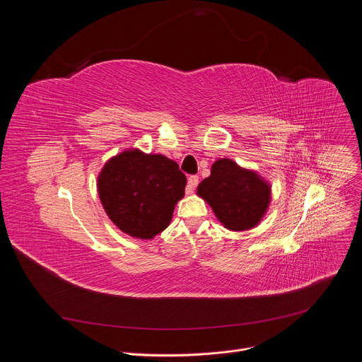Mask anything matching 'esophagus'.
Returning <instances> with one entry per match:
<instances>
[{
    "instance_id": "esophagus-1",
    "label": "esophagus",
    "mask_w": 362,
    "mask_h": 362,
    "mask_svg": "<svg viewBox=\"0 0 362 362\" xmlns=\"http://www.w3.org/2000/svg\"><path fill=\"white\" fill-rule=\"evenodd\" d=\"M197 185H199V176H196V175L190 176V177L187 179V187H186V193H187V194L193 193Z\"/></svg>"
}]
</instances>
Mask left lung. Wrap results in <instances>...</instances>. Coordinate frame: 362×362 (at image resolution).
I'll return each instance as SVG.
<instances>
[{
    "instance_id": "obj_1",
    "label": "left lung",
    "mask_w": 362,
    "mask_h": 362,
    "mask_svg": "<svg viewBox=\"0 0 362 362\" xmlns=\"http://www.w3.org/2000/svg\"><path fill=\"white\" fill-rule=\"evenodd\" d=\"M216 218L230 230H247L261 222L271 202V187L252 170L230 159L212 165L211 176L197 186Z\"/></svg>"
}]
</instances>
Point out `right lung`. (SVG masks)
I'll use <instances>...</instances> for the list:
<instances>
[{
	"label": "right lung",
	"mask_w": 362,
	"mask_h": 362,
	"mask_svg": "<svg viewBox=\"0 0 362 362\" xmlns=\"http://www.w3.org/2000/svg\"><path fill=\"white\" fill-rule=\"evenodd\" d=\"M185 186L186 176L176 162L137 148L110 159L97 183L103 208L113 223L140 239H151L169 226Z\"/></svg>",
	"instance_id": "right-lung-1"
}]
</instances>
